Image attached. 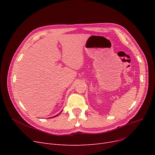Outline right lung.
I'll use <instances>...</instances> for the list:
<instances>
[{
	"label": "right lung",
	"mask_w": 155,
	"mask_h": 155,
	"mask_svg": "<svg viewBox=\"0 0 155 155\" xmlns=\"http://www.w3.org/2000/svg\"><path fill=\"white\" fill-rule=\"evenodd\" d=\"M61 112H62V111H61V112H60V113L58 114V115H56V116H54V117H56V116H58V115L60 114V113H61ZM50 118H51V117H50Z\"/></svg>",
	"instance_id": "1"
}]
</instances>
